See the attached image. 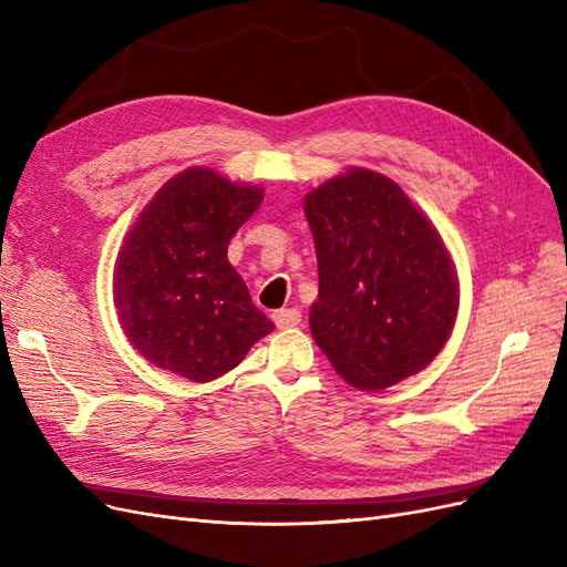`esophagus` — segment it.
<instances>
[{
  "label": "esophagus",
  "instance_id": "34e87169",
  "mask_svg": "<svg viewBox=\"0 0 567 567\" xmlns=\"http://www.w3.org/2000/svg\"><path fill=\"white\" fill-rule=\"evenodd\" d=\"M300 317L302 315L298 310H293V307H288V310H277L271 315L274 323H277L279 329H293V326L300 323Z\"/></svg>",
  "mask_w": 567,
  "mask_h": 567
}]
</instances>
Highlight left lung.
<instances>
[{"label": "left lung", "mask_w": 567, "mask_h": 567, "mask_svg": "<svg viewBox=\"0 0 567 567\" xmlns=\"http://www.w3.org/2000/svg\"><path fill=\"white\" fill-rule=\"evenodd\" d=\"M317 248L312 338L350 385L379 392L433 362L458 310L437 229L392 179L352 167L305 196Z\"/></svg>", "instance_id": "obj_1"}]
</instances>
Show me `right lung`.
I'll use <instances>...</instances> for the list:
<instances>
[{"instance_id": "add662e5", "label": "right lung", "mask_w": 567, "mask_h": 567, "mask_svg": "<svg viewBox=\"0 0 567 567\" xmlns=\"http://www.w3.org/2000/svg\"><path fill=\"white\" fill-rule=\"evenodd\" d=\"M262 198L260 186L188 167L134 221L117 252L113 300L127 340L151 364L208 383L274 331L227 260L231 236Z\"/></svg>"}]
</instances>
